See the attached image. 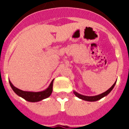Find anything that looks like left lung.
I'll return each instance as SVG.
<instances>
[{
  "mask_svg": "<svg viewBox=\"0 0 129 129\" xmlns=\"http://www.w3.org/2000/svg\"><path fill=\"white\" fill-rule=\"evenodd\" d=\"M116 81L115 82V83H114V85H112V86L109 90H107L106 92H103V93H102V94H99V95H95V96H86V95H83L80 94H79V93L76 92V91H74V94L77 97V98H79L81 99V100H85V101H98V100H101V98H103V97L108 95V94L111 92L112 90L114 88L115 85H116Z\"/></svg>",
  "mask_w": 129,
  "mask_h": 129,
  "instance_id": "obj_1",
  "label": "left lung"
}]
</instances>
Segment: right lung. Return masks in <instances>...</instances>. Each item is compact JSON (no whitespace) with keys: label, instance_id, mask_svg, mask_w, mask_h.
Instances as JSON below:
<instances>
[{"label":"right lung","instance_id":"add662e5","mask_svg":"<svg viewBox=\"0 0 129 129\" xmlns=\"http://www.w3.org/2000/svg\"><path fill=\"white\" fill-rule=\"evenodd\" d=\"M10 85L11 86V88L13 89L15 93L17 94L19 96L21 97L23 99H24L26 101H29V102H37L41 100L46 99L48 98L52 94V90H53V79L51 82L50 85H49L48 87L44 90L41 92H28V91H23L16 88L13 85V84L11 83L10 81H9Z\"/></svg>","mask_w":129,"mask_h":129}]
</instances>
